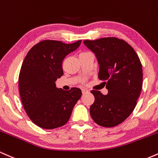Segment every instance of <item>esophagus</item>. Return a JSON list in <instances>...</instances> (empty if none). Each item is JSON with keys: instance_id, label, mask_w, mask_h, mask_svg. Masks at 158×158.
I'll return each mask as SVG.
<instances>
[{"instance_id": "34e87169", "label": "esophagus", "mask_w": 158, "mask_h": 158, "mask_svg": "<svg viewBox=\"0 0 158 158\" xmlns=\"http://www.w3.org/2000/svg\"><path fill=\"white\" fill-rule=\"evenodd\" d=\"M81 91H82V93H83V94L87 93L88 92H89L87 89H81Z\"/></svg>"}]
</instances>
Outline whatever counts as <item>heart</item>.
<instances>
[{"label": "heart", "instance_id": "b5f03b06", "mask_svg": "<svg viewBox=\"0 0 158 158\" xmlns=\"http://www.w3.org/2000/svg\"><path fill=\"white\" fill-rule=\"evenodd\" d=\"M89 52H83V53H81V54H89ZM83 82H84V80H83Z\"/></svg>", "mask_w": 158, "mask_h": 158}]
</instances>
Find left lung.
<instances>
[{
    "label": "left lung",
    "instance_id": "obj_1",
    "mask_svg": "<svg viewBox=\"0 0 158 158\" xmlns=\"http://www.w3.org/2000/svg\"><path fill=\"white\" fill-rule=\"evenodd\" d=\"M84 45L95 54L99 64L98 78L104 81L108 93L92 90L95 102L89 109L98 125H118L131 115L136 105L143 86V66L134 49L116 37L84 40Z\"/></svg>",
    "mask_w": 158,
    "mask_h": 158
}]
</instances>
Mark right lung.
Returning a JSON list of instances; mask_svg holds the SVG:
<instances>
[{
	"mask_svg": "<svg viewBox=\"0 0 158 158\" xmlns=\"http://www.w3.org/2000/svg\"><path fill=\"white\" fill-rule=\"evenodd\" d=\"M78 40L65 44L43 40L28 51L19 77L21 100L31 120L44 129L62 127L69 119L74 106L81 97V90L56 88L55 81L63 74L62 64L65 56L75 51Z\"/></svg>",
	"mask_w": 158,
	"mask_h": 158,
	"instance_id": "right-lung-1",
	"label": "right lung"
}]
</instances>
